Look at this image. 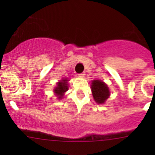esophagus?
I'll return each mask as SVG.
<instances>
[{
	"label": "esophagus",
	"mask_w": 155,
	"mask_h": 155,
	"mask_svg": "<svg viewBox=\"0 0 155 155\" xmlns=\"http://www.w3.org/2000/svg\"><path fill=\"white\" fill-rule=\"evenodd\" d=\"M79 76H80L81 78H84V76H85V73H84V72H83V73L80 74H79Z\"/></svg>",
	"instance_id": "obj_1"
}]
</instances>
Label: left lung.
Instances as JSON below:
<instances>
[{"label":"left lung","mask_w":155,"mask_h":155,"mask_svg":"<svg viewBox=\"0 0 155 155\" xmlns=\"http://www.w3.org/2000/svg\"><path fill=\"white\" fill-rule=\"evenodd\" d=\"M91 87L94 101L98 104L105 103L110 95L107 84L101 80H94L91 81Z\"/></svg>","instance_id":"obj_1"}]
</instances>
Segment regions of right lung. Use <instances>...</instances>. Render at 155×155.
I'll return each instance as SVG.
<instances>
[{
  "label": "right lung",
  "instance_id": "add662e5",
  "mask_svg": "<svg viewBox=\"0 0 155 155\" xmlns=\"http://www.w3.org/2000/svg\"><path fill=\"white\" fill-rule=\"evenodd\" d=\"M68 81L67 78H63L57 83V86L55 87L53 91L57 96L58 99H61L64 97V94L68 90Z\"/></svg>",
  "mask_w": 155,
  "mask_h": 155
}]
</instances>
